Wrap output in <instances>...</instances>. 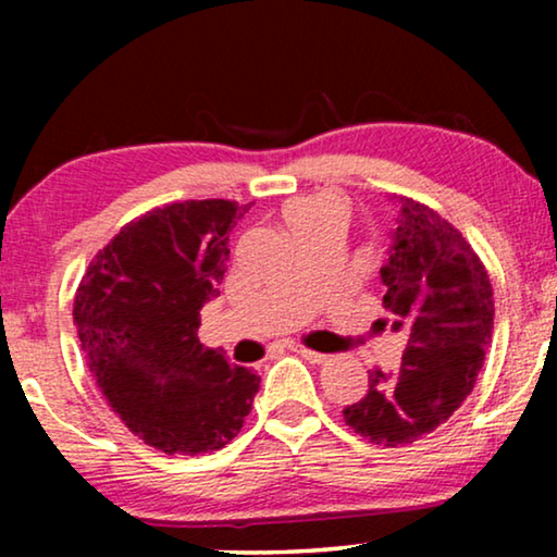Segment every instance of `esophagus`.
<instances>
[{
    "label": "esophagus",
    "instance_id": "obj_1",
    "mask_svg": "<svg viewBox=\"0 0 557 557\" xmlns=\"http://www.w3.org/2000/svg\"><path fill=\"white\" fill-rule=\"evenodd\" d=\"M288 349H292V352H296V355L307 357V360H311V362H326V360H330V355L314 352V349H309V347H304V345H292Z\"/></svg>",
    "mask_w": 557,
    "mask_h": 557
}]
</instances>
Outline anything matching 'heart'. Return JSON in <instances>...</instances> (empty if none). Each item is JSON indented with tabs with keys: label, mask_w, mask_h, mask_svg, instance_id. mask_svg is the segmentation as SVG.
I'll use <instances>...</instances> for the list:
<instances>
[{
	"label": "heart",
	"mask_w": 557,
	"mask_h": 557,
	"mask_svg": "<svg viewBox=\"0 0 557 557\" xmlns=\"http://www.w3.org/2000/svg\"><path fill=\"white\" fill-rule=\"evenodd\" d=\"M345 218H347L345 200L332 193L301 197V200H294L284 210V220L292 233L299 231V227L317 225V223H334L342 227L345 225Z\"/></svg>",
	"instance_id": "1"
}]
</instances>
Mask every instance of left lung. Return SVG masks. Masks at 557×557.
<instances>
[{
  "label": "left lung",
  "mask_w": 557,
  "mask_h": 557,
  "mask_svg": "<svg viewBox=\"0 0 557 557\" xmlns=\"http://www.w3.org/2000/svg\"><path fill=\"white\" fill-rule=\"evenodd\" d=\"M398 208L380 278L408 347L398 370H372L368 395L342 410L349 429L380 446L413 444L459 410L494 330L490 276L467 238L421 202L400 197Z\"/></svg>",
  "instance_id": "8db88e82"
}]
</instances>
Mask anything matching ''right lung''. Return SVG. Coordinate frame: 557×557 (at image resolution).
Here are the masks:
<instances>
[{"label": "right lung", "instance_id": "1", "mask_svg": "<svg viewBox=\"0 0 557 557\" xmlns=\"http://www.w3.org/2000/svg\"><path fill=\"white\" fill-rule=\"evenodd\" d=\"M243 212L248 205L231 200L154 208L98 250L75 294L73 322L98 391L162 454L200 456L231 444L261 385L197 337Z\"/></svg>", "mask_w": 557, "mask_h": 557}]
</instances>
